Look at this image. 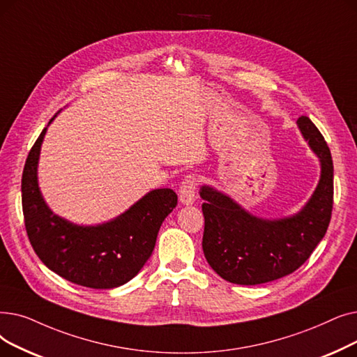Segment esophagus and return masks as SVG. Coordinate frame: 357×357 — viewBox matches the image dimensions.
Returning a JSON list of instances; mask_svg holds the SVG:
<instances>
[{
  "label": "esophagus",
  "mask_w": 357,
  "mask_h": 357,
  "mask_svg": "<svg viewBox=\"0 0 357 357\" xmlns=\"http://www.w3.org/2000/svg\"><path fill=\"white\" fill-rule=\"evenodd\" d=\"M197 184H199V180L193 174L185 176L181 180L180 189H178V199H180L183 205H192V203L196 200V197H197V195H196Z\"/></svg>",
  "instance_id": "34e87169"
}]
</instances>
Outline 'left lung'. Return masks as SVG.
<instances>
[{"mask_svg":"<svg viewBox=\"0 0 357 357\" xmlns=\"http://www.w3.org/2000/svg\"><path fill=\"white\" fill-rule=\"evenodd\" d=\"M298 126L321 161L319 183L298 215L264 220L208 185L200 189L203 252L209 266L231 283L260 284L294 273L327 232L334 197L331 152L308 116H301Z\"/></svg>","mask_w":357,"mask_h":357,"instance_id":"1","label":"left lung"}]
</instances>
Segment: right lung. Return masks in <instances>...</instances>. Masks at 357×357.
<instances>
[{"label":"right lung","instance_id":"right-lung-1","mask_svg":"<svg viewBox=\"0 0 357 357\" xmlns=\"http://www.w3.org/2000/svg\"><path fill=\"white\" fill-rule=\"evenodd\" d=\"M45 133L46 128L29 152L22 177L24 227L33 250L46 267L79 286L112 289L129 282L154 251L162 220L177 206V195L172 189L152 190L98 227L66 222L49 211L39 192L36 169Z\"/></svg>","mask_w":357,"mask_h":357}]
</instances>
